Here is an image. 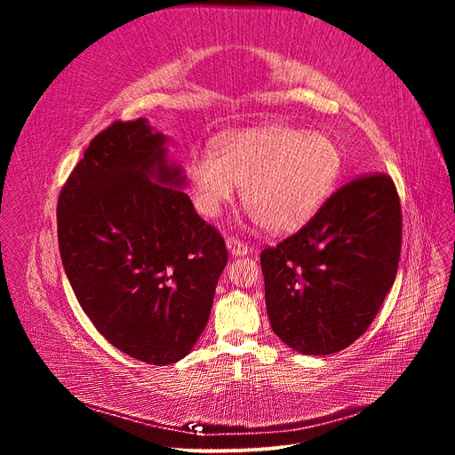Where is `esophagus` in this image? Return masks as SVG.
I'll return each mask as SVG.
<instances>
[{
    "label": "esophagus",
    "mask_w": 455,
    "mask_h": 455,
    "mask_svg": "<svg viewBox=\"0 0 455 455\" xmlns=\"http://www.w3.org/2000/svg\"><path fill=\"white\" fill-rule=\"evenodd\" d=\"M226 244H228V251L231 256H244L249 254V244H244L243 241L235 239V237H228L226 239Z\"/></svg>",
    "instance_id": "esophagus-1"
}]
</instances>
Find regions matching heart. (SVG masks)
I'll return each mask as SVG.
<instances>
[{
  "mask_svg": "<svg viewBox=\"0 0 455 455\" xmlns=\"http://www.w3.org/2000/svg\"><path fill=\"white\" fill-rule=\"evenodd\" d=\"M339 172V148L328 134L279 123L226 134L216 151H197L188 161L191 196L203 216H216L243 186L244 206L271 233L304 226Z\"/></svg>",
  "mask_w": 455,
  "mask_h": 455,
  "instance_id": "b5f03b06",
  "label": "heart"
}]
</instances>
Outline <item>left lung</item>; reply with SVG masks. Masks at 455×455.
<instances>
[{"instance_id": "left-lung-1", "label": "left lung", "mask_w": 455, "mask_h": 455, "mask_svg": "<svg viewBox=\"0 0 455 455\" xmlns=\"http://www.w3.org/2000/svg\"><path fill=\"white\" fill-rule=\"evenodd\" d=\"M401 244L391 178H353L298 233L259 254L273 332L301 355L349 347L393 286Z\"/></svg>"}]
</instances>
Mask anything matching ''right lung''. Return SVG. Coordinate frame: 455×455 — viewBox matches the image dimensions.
<instances>
[{
	"instance_id": "add662e5",
	"label": "right lung",
	"mask_w": 455,
	"mask_h": 455,
	"mask_svg": "<svg viewBox=\"0 0 455 455\" xmlns=\"http://www.w3.org/2000/svg\"><path fill=\"white\" fill-rule=\"evenodd\" d=\"M169 139L146 119L91 140L57 206L62 266L81 309L119 351L178 363L212 309L226 243L184 194Z\"/></svg>"
}]
</instances>
